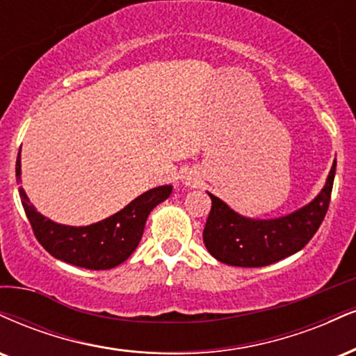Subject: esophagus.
<instances>
[{
	"label": "esophagus",
	"instance_id": "1",
	"mask_svg": "<svg viewBox=\"0 0 356 356\" xmlns=\"http://www.w3.org/2000/svg\"><path fill=\"white\" fill-rule=\"evenodd\" d=\"M186 184H191V179H189V181H187V182H186Z\"/></svg>",
	"mask_w": 356,
	"mask_h": 356
}]
</instances>
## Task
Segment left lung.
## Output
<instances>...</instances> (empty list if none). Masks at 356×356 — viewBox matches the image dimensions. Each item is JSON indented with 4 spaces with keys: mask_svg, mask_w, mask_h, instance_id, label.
<instances>
[{
    "mask_svg": "<svg viewBox=\"0 0 356 356\" xmlns=\"http://www.w3.org/2000/svg\"><path fill=\"white\" fill-rule=\"evenodd\" d=\"M335 169L333 161L327 184L310 204L280 219H247L209 192L212 207L202 234L207 250L219 262L235 267H265L302 250L328 211Z\"/></svg>",
    "mask_w": 356,
    "mask_h": 356,
    "instance_id": "left-lung-1",
    "label": "left lung"
}]
</instances>
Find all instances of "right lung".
<instances>
[{"label": "right lung", "mask_w": 356, "mask_h": 356, "mask_svg": "<svg viewBox=\"0 0 356 356\" xmlns=\"http://www.w3.org/2000/svg\"><path fill=\"white\" fill-rule=\"evenodd\" d=\"M21 152V149H19ZM21 159H16V179L19 181ZM172 186H161L144 192L108 219L88 227H70L46 219L29 202L19 187L21 204L26 212L34 237L54 259L89 270H108L129 259L143 237L145 220L157 204L165 200Z\"/></svg>", "instance_id": "right-lung-1"}]
</instances>
